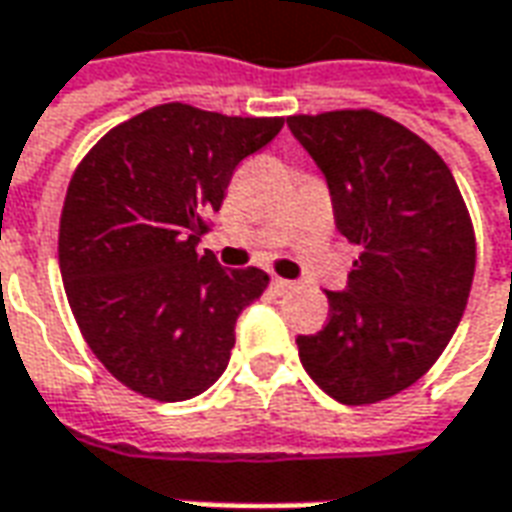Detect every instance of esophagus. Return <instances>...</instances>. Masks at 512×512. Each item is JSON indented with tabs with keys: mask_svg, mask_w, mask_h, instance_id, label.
Listing matches in <instances>:
<instances>
[{
	"mask_svg": "<svg viewBox=\"0 0 512 512\" xmlns=\"http://www.w3.org/2000/svg\"><path fill=\"white\" fill-rule=\"evenodd\" d=\"M271 285H274V290H277V293H288V290L296 288V282H290V279H282V277L271 279Z\"/></svg>",
	"mask_w": 512,
	"mask_h": 512,
	"instance_id": "1",
	"label": "esophagus"
}]
</instances>
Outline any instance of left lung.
Segmentation results:
<instances>
[{
	"label": "left lung",
	"mask_w": 512,
	"mask_h": 512,
	"mask_svg": "<svg viewBox=\"0 0 512 512\" xmlns=\"http://www.w3.org/2000/svg\"><path fill=\"white\" fill-rule=\"evenodd\" d=\"M332 194L334 224L362 246L332 318L299 334L304 370L326 395L365 406L425 376L461 323L474 233L450 167L406 126L370 109L288 117Z\"/></svg>",
	"instance_id": "1"
}]
</instances>
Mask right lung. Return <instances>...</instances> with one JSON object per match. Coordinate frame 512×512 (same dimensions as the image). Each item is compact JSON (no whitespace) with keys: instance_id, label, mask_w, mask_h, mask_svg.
<instances>
[{"instance_id":"obj_1","label":"right lung","mask_w":512,"mask_h":512,"mask_svg":"<svg viewBox=\"0 0 512 512\" xmlns=\"http://www.w3.org/2000/svg\"><path fill=\"white\" fill-rule=\"evenodd\" d=\"M282 117L153 106L112 128L76 167L60 219V271L73 318L112 376L178 403L216 384L238 315L268 274L222 268L197 244L235 167Z\"/></svg>"}]
</instances>
